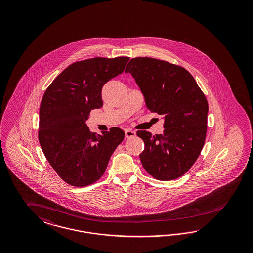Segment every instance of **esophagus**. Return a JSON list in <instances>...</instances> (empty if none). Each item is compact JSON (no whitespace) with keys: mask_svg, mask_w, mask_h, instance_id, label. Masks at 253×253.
<instances>
[{"mask_svg":"<svg viewBox=\"0 0 253 253\" xmlns=\"http://www.w3.org/2000/svg\"><path fill=\"white\" fill-rule=\"evenodd\" d=\"M135 134H136V132L131 129L125 130V137L126 138L133 137V136H135Z\"/></svg>","mask_w":253,"mask_h":253,"instance_id":"34e87169","label":"esophagus"}]
</instances>
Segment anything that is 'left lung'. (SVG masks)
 <instances>
[{"label":"left lung","mask_w":253,"mask_h":253,"mask_svg":"<svg viewBox=\"0 0 253 253\" xmlns=\"http://www.w3.org/2000/svg\"><path fill=\"white\" fill-rule=\"evenodd\" d=\"M125 73L134 78L146 107L163 116L162 134L138 130L145 149L143 167L154 178L169 181L184 175L201 152L207 132V99L186 69L151 57L130 59Z\"/></svg>","instance_id":"obj_1"}]
</instances>
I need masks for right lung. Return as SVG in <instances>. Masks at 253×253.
Masks as SVG:
<instances>
[{
	"label": "right lung",
	"mask_w": 253,
	"mask_h": 253,
	"mask_svg": "<svg viewBox=\"0 0 253 253\" xmlns=\"http://www.w3.org/2000/svg\"><path fill=\"white\" fill-rule=\"evenodd\" d=\"M129 57H94L75 62L47 88L40 107L39 142L62 180L86 186L104 174L124 139L118 127L96 134L86 125L92 109L103 106L102 88L123 73Z\"/></svg>",
	"instance_id": "obj_1"
}]
</instances>
